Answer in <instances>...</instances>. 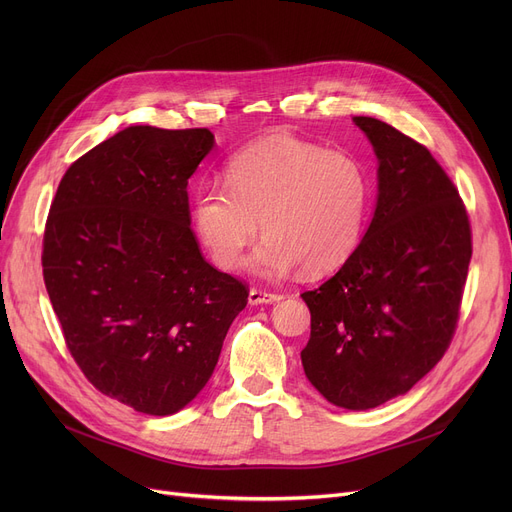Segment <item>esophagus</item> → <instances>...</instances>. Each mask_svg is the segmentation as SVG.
Here are the masks:
<instances>
[{"label":"esophagus","mask_w":512,"mask_h":512,"mask_svg":"<svg viewBox=\"0 0 512 512\" xmlns=\"http://www.w3.org/2000/svg\"><path fill=\"white\" fill-rule=\"evenodd\" d=\"M278 301H282V294H278V292H267V290H259V288L249 290V305H272Z\"/></svg>","instance_id":"34e87169"}]
</instances>
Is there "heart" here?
<instances>
[{"label": "heart", "instance_id": "1", "mask_svg": "<svg viewBox=\"0 0 512 512\" xmlns=\"http://www.w3.org/2000/svg\"><path fill=\"white\" fill-rule=\"evenodd\" d=\"M228 182L193 191V226L215 263L234 267L261 230L249 261L263 278L340 267L359 247L371 199L367 170L353 155L328 151L292 134H272L236 153Z\"/></svg>", "mask_w": 512, "mask_h": 512}]
</instances>
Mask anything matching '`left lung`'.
Returning <instances> with one entry per match:
<instances>
[{
	"mask_svg": "<svg viewBox=\"0 0 512 512\" xmlns=\"http://www.w3.org/2000/svg\"><path fill=\"white\" fill-rule=\"evenodd\" d=\"M378 157V203L355 253L301 297L311 338L301 361L336 407L367 411L409 392L444 357L471 261L469 215L423 145L355 116Z\"/></svg>",
	"mask_w": 512,
	"mask_h": 512,
	"instance_id": "left-lung-1",
	"label": "left lung"
}]
</instances>
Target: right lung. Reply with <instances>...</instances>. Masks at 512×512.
Instances as JSON below:
<instances>
[{"instance_id": "obj_1", "label": "right lung", "mask_w": 512, "mask_h": 512, "mask_svg": "<svg viewBox=\"0 0 512 512\" xmlns=\"http://www.w3.org/2000/svg\"><path fill=\"white\" fill-rule=\"evenodd\" d=\"M207 128L128 126L64 174L43 236V278L68 351L105 396L166 417L209 382L249 290L209 265L188 178Z\"/></svg>"}]
</instances>
